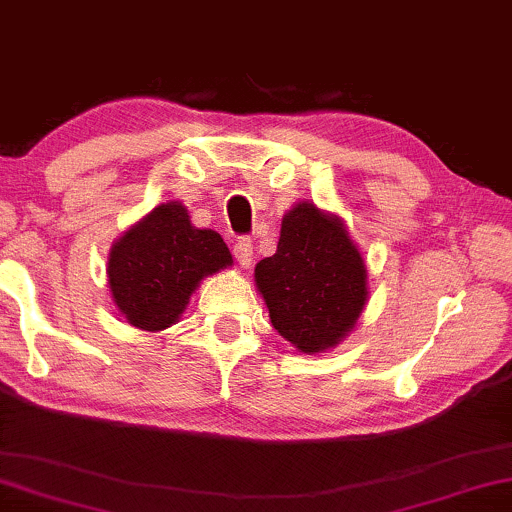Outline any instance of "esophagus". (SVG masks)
Returning a JSON list of instances; mask_svg holds the SVG:
<instances>
[{
	"instance_id": "1",
	"label": "esophagus",
	"mask_w": 512,
	"mask_h": 512,
	"mask_svg": "<svg viewBox=\"0 0 512 512\" xmlns=\"http://www.w3.org/2000/svg\"><path fill=\"white\" fill-rule=\"evenodd\" d=\"M234 257L243 269H248L250 262H253V243H250V239H239L234 243Z\"/></svg>"
}]
</instances>
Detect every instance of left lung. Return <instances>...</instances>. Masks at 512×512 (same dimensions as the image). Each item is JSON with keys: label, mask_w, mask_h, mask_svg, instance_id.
<instances>
[{"label": "left lung", "mask_w": 512, "mask_h": 512, "mask_svg": "<svg viewBox=\"0 0 512 512\" xmlns=\"http://www.w3.org/2000/svg\"><path fill=\"white\" fill-rule=\"evenodd\" d=\"M365 264L338 218L296 204L282 218L276 255L255 266L273 329L305 354L335 347L365 301Z\"/></svg>", "instance_id": "left-lung-1"}]
</instances>
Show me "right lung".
Instances as JSON below:
<instances>
[{"label":"right lung","instance_id":"right-lung-1","mask_svg":"<svg viewBox=\"0 0 512 512\" xmlns=\"http://www.w3.org/2000/svg\"><path fill=\"white\" fill-rule=\"evenodd\" d=\"M230 264L218 232L197 230L186 207L167 202L114 243L108 282L128 324L163 331L177 322L200 280Z\"/></svg>","mask_w":512,"mask_h":512}]
</instances>
